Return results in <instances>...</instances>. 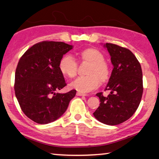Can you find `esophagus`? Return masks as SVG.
<instances>
[{
    "label": "esophagus",
    "instance_id": "obj_1",
    "mask_svg": "<svg viewBox=\"0 0 159 159\" xmlns=\"http://www.w3.org/2000/svg\"><path fill=\"white\" fill-rule=\"evenodd\" d=\"M76 95H78V96H86L87 95H86V94H84V93H81L78 92V93H76Z\"/></svg>",
    "mask_w": 159,
    "mask_h": 159
}]
</instances>
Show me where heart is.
Returning <instances> with one entry per match:
<instances>
[{"label": "heart", "instance_id": "b5f03b06", "mask_svg": "<svg viewBox=\"0 0 159 159\" xmlns=\"http://www.w3.org/2000/svg\"><path fill=\"white\" fill-rule=\"evenodd\" d=\"M82 63L89 64L85 71L87 76L78 78L70 84V87L80 93H89L98 88L100 81L107 82L110 79L111 69L104 60L103 53L95 48H87L77 53ZM61 74L70 79H74L78 73V64L70 55H66L59 64Z\"/></svg>", "mask_w": 159, "mask_h": 159}]
</instances>
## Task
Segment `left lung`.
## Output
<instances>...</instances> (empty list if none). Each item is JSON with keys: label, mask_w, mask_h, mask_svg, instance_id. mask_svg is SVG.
Segmentation results:
<instances>
[{"label": "left lung", "mask_w": 159, "mask_h": 159, "mask_svg": "<svg viewBox=\"0 0 159 159\" xmlns=\"http://www.w3.org/2000/svg\"><path fill=\"white\" fill-rule=\"evenodd\" d=\"M104 46L114 65L105 90L111 93L107 97L102 93L97 94L100 104L93 115L104 124L115 125L129 119L138 109L143 93L142 71L130 50L108 43Z\"/></svg>", "instance_id": "1"}]
</instances>
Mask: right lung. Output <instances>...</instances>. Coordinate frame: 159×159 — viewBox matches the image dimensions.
<instances>
[{
    "label": "right lung",
    "instance_id": "obj_1",
    "mask_svg": "<svg viewBox=\"0 0 159 159\" xmlns=\"http://www.w3.org/2000/svg\"><path fill=\"white\" fill-rule=\"evenodd\" d=\"M71 48L64 42L44 41L29 48L19 60L14 85L16 98L24 114L39 124L57 120L76 95V90L55 93L66 85L59 64Z\"/></svg>",
    "mask_w": 159,
    "mask_h": 159
}]
</instances>
